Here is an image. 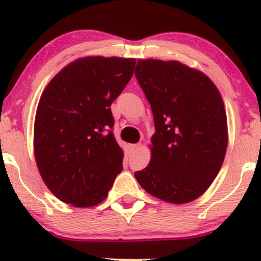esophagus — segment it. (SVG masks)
<instances>
[{
    "instance_id": "obj_1",
    "label": "esophagus",
    "mask_w": 261,
    "mask_h": 261,
    "mask_svg": "<svg viewBox=\"0 0 261 261\" xmlns=\"http://www.w3.org/2000/svg\"><path fill=\"white\" fill-rule=\"evenodd\" d=\"M128 148H130L131 152H136L141 148V143H134V145H128Z\"/></svg>"
}]
</instances>
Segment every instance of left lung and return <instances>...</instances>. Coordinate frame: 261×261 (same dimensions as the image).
<instances>
[{
    "instance_id": "1",
    "label": "left lung",
    "mask_w": 261,
    "mask_h": 261,
    "mask_svg": "<svg viewBox=\"0 0 261 261\" xmlns=\"http://www.w3.org/2000/svg\"><path fill=\"white\" fill-rule=\"evenodd\" d=\"M135 74L151 104L155 127L151 161L135 178L163 201H194L212 184L226 155L222 95L205 73L175 60L141 59Z\"/></svg>"
}]
</instances>
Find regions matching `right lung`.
<instances>
[{"mask_svg":"<svg viewBox=\"0 0 261 261\" xmlns=\"http://www.w3.org/2000/svg\"><path fill=\"white\" fill-rule=\"evenodd\" d=\"M135 59L86 56L66 65L41 93L34 157L49 190L74 207L107 199L124 151L110 128V106L134 74Z\"/></svg>","mask_w":261,"mask_h":261,"instance_id":"add662e5","label":"right lung"}]
</instances>
